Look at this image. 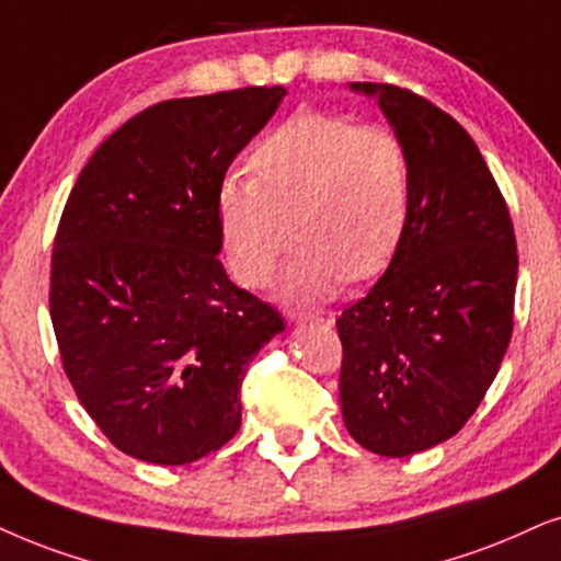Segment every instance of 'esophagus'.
<instances>
[{"label":"esophagus","instance_id":"1","mask_svg":"<svg viewBox=\"0 0 561 561\" xmlns=\"http://www.w3.org/2000/svg\"><path fill=\"white\" fill-rule=\"evenodd\" d=\"M289 321L293 323H318V325H333L336 321V316L333 313H325V310H318V313H293L289 316Z\"/></svg>","mask_w":561,"mask_h":561}]
</instances>
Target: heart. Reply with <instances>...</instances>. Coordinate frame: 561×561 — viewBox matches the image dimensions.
I'll return each instance as SVG.
<instances>
[{
    "label": "heart",
    "mask_w": 561,
    "mask_h": 561,
    "mask_svg": "<svg viewBox=\"0 0 561 561\" xmlns=\"http://www.w3.org/2000/svg\"><path fill=\"white\" fill-rule=\"evenodd\" d=\"M251 170L253 179H225L215 202L219 243L240 285L272 282L293 215L302 248L282 276L285 300H331L352 276L391 266L411 215L409 152L391 129L297 111L259 141Z\"/></svg>",
    "instance_id": "1"
}]
</instances>
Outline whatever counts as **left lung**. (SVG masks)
Segmentation results:
<instances>
[{"mask_svg":"<svg viewBox=\"0 0 561 561\" xmlns=\"http://www.w3.org/2000/svg\"><path fill=\"white\" fill-rule=\"evenodd\" d=\"M375 98L411 162L399 251L339 318L342 414L378 456L445 443L484 399L513 336L517 248L505 198L477 141L414 92L350 82Z\"/></svg>","mask_w":561,"mask_h":561,"instance_id":"left-lung-1","label":"left lung"}]
</instances>
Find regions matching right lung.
<instances>
[{
    "mask_svg": "<svg viewBox=\"0 0 561 561\" xmlns=\"http://www.w3.org/2000/svg\"><path fill=\"white\" fill-rule=\"evenodd\" d=\"M285 88L179 98L141 111L82 168L51 256L64 373L126 456L183 466L240 427V382L285 331L219 261L217 191Z\"/></svg>",
    "mask_w": 561,
    "mask_h": 561,
    "instance_id": "right-lung-1",
    "label": "right lung"
}]
</instances>
